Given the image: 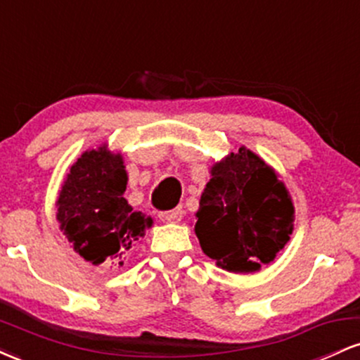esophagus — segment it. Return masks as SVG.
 Listing matches in <instances>:
<instances>
[{"label":"esophagus","instance_id":"34e87169","mask_svg":"<svg viewBox=\"0 0 360 360\" xmlns=\"http://www.w3.org/2000/svg\"><path fill=\"white\" fill-rule=\"evenodd\" d=\"M159 218L162 221H169V223H176L183 218V210L181 208H174V210H169V212H160Z\"/></svg>","mask_w":360,"mask_h":360}]
</instances>
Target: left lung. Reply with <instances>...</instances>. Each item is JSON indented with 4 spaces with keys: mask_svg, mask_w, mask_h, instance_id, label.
<instances>
[{
    "mask_svg": "<svg viewBox=\"0 0 360 360\" xmlns=\"http://www.w3.org/2000/svg\"><path fill=\"white\" fill-rule=\"evenodd\" d=\"M194 226L201 249L230 272L274 260L292 233L295 208L276 172L240 147L212 167Z\"/></svg>",
    "mask_w": 360,
    "mask_h": 360,
    "instance_id": "8db88e82",
    "label": "left lung"
}]
</instances>
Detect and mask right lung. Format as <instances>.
I'll use <instances>...</instances> for the list:
<instances>
[{"instance_id": "obj_1", "label": "right lung", "mask_w": 360, "mask_h": 360, "mask_svg": "<svg viewBox=\"0 0 360 360\" xmlns=\"http://www.w3.org/2000/svg\"><path fill=\"white\" fill-rule=\"evenodd\" d=\"M127 171L122 155L105 147L84 152L71 167L59 200L57 220L68 240L86 260L123 266L152 220L134 212L123 198Z\"/></svg>"}]
</instances>
